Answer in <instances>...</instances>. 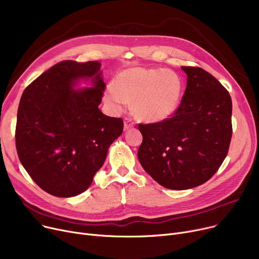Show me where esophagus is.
Returning <instances> with one entry per match:
<instances>
[{
	"instance_id": "esophagus-1",
	"label": "esophagus",
	"mask_w": 259,
	"mask_h": 259,
	"mask_svg": "<svg viewBox=\"0 0 259 259\" xmlns=\"http://www.w3.org/2000/svg\"><path fill=\"white\" fill-rule=\"evenodd\" d=\"M134 126H135L134 120H132V119L129 118V117H126V118H125V121H124V129H125V130H128V129H130V128H133Z\"/></svg>"
}]
</instances>
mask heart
Returning <instances> with one entry per match:
<instances>
[{"label":"heart","mask_w":259,"mask_h":259,"mask_svg":"<svg viewBox=\"0 0 259 259\" xmlns=\"http://www.w3.org/2000/svg\"><path fill=\"white\" fill-rule=\"evenodd\" d=\"M181 77L171 70L133 67L119 72L113 87L104 92V100L114 111H122L132 103L133 111L146 121H161L170 117L182 97Z\"/></svg>","instance_id":"1"}]
</instances>
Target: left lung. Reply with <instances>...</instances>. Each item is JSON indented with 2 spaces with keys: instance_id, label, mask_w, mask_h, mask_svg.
Segmentation results:
<instances>
[{
  "instance_id": "left-lung-1",
  "label": "left lung",
  "mask_w": 259,
  "mask_h": 259,
  "mask_svg": "<svg viewBox=\"0 0 259 259\" xmlns=\"http://www.w3.org/2000/svg\"><path fill=\"white\" fill-rule=\"evenodd\" d=\"M187 88L173 115L140 124L138 157L160 186L186 190L209 181L222 166L232 138L229 91L199 67L183 66Z\"/></svg>"
}]
</instances>
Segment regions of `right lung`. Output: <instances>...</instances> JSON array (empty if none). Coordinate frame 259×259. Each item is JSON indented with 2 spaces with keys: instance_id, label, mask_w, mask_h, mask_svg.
Returning a JSON list of instances; mask_svg holds the SVG:
<instances>
[{
  "instance_id": "obj_1",
  "label": "right lung",
  "mask_w": 259,
  "mask_h": 259,
  "mask_svg": "<svg viewBox=\"0 0 259 259\" xmlns=\"http://www.w3.org/2000/svg\"><path fill=\"white\" fill-rule=\"evenodd\" d=\"M101 63L63 61L24 90L18 109L17 151L25 170L47 193L76 196L90 187L110 145L124 128L121 118L99 109L106 84ZM80 78L93 88L74 91Z\"/></svg>"
}]
</instances>
